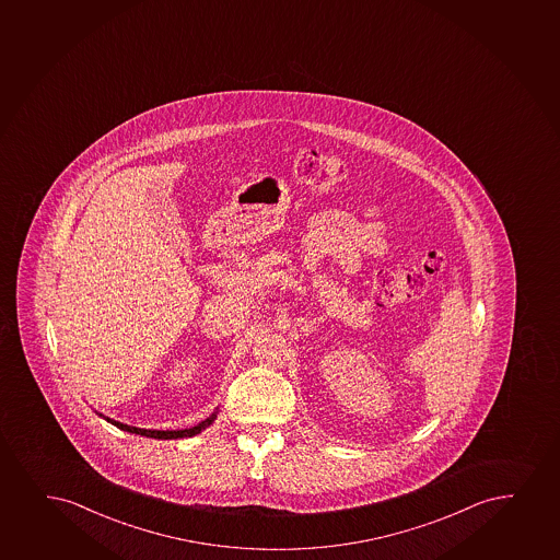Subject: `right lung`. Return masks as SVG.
Wrapping results in <instances>:
<instances>
[{
    "instance_id": "1",
    "label": "right lung",
    "mask_w": 560,
    "mask_h": 560,
    "mask_svg": "<svg viewBox=\"0 0 560 560\" xmlns=\"http://www.w3.org/2000/svg\"><path fill=\"white\" fill-rule=\"evenodd\" d=\"M100 417L107 420L109 424L117 425L122 432L136 433V435H143V438H153V440H179V438H192V435H197V433L206 430L208 425L212 424L215 417H218V409H215L210 417L205 418L202 422H199V424L192 425V428H184V430H145V428L122 424V422H117L114 418L104 417V415H100Z\"/></svg>"
}]
</instances>
